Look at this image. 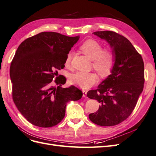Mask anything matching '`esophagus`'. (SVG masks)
Returning a JSON list of instances; mask_svg holds the SVG:
<instances>
[{
  "label": "esophagus",
  "mask_w": 156,
  "mask_h": 156,
  "mask_svg": "<svg viewBox=\"0 0 156 156\" xmlns=\"http://www.w3.org/2000/svg\"><path fill=\"white\" fill-rule=\"evenodd\" d=\"M82 93H83V97H86V95H87V91L83 90V91H82Z\"/></svg>",
  "instance_id": "34e87169"
}]
</instances>
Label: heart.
<instances>
[{"instance_id": "b5f03b06", "label": "heart", "mask_w": 156, "mask_h": 156, "mask_svg": "<svg viewBox=\"0 0 156 156\" xmlns=\"http://www.w3.org/2000/svg\"><path fill=\"white\" fill-rule=\"evenodd\" d=\"M82 51L93 60V68L101 76H106L112 71L115 59L114 51L110 48L103 49L102 44L94 40H87L80 46ZM72 53L69 52L66 57L65 65L69 67L70 65ZM70 82L82 89H88L95 84L98 78L95 74L77 72L71 74Z\"/></svg>"}]
</instances>
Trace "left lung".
Listing matches in <instances>:
<instances>
[{
  "instance_id": "1",
  "label": "left lung",
  "mask_w": 156,
  "mask_h": 156,
  "mask_svg": "<svg viewBox=\"0 0 156 156\" xmlns=\"http://www.w3.org/2000/svg\"><path fill=\"white\" fill-rule=\"evenodd\" d=\"M107 42L115 59L111 74L87 96L101 104L96 112L89 115L98 126H113L126 119L134 110L144 83V62L127 38L110 30L93 33Z\"/></svg>"
}]
</instances>
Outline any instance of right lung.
Instances as JSON below:
<instances>
[{
  "label": "right lung",
  "instance_id": "right-lung-1",
  "mask_svg": "<svg viewBox=\"0 0 156 156\" xmlns=\"http://www.w3.org/2000/svg\"><path fill=\"white\" fill-rule=\"evenodd\" d=\"M79 38L42 32L27 38L17 48L10 70L12 98L21 114L33 125H57L65 117L66 103L82 98L83 93L76 87L62 88L66 78L57 76Z\"/></svg>",
  "mask_w": 156,
  "mask_h": 156
}]
</instances>
